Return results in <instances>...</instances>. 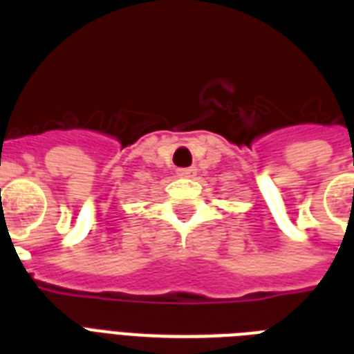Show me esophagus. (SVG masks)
<instances>
[{"label": "esophagus", "mask_w": 354, "mask_h": 354, "mask_svg": "<svg viewBox=\"0 0 354 354\" xmlns=\"http://www.w3.org/2000/svg\"><path fill=\"white\" fill-rule=\"evenodd\" d=\"M176 174L180 178H193L196 174V169L194 167H185V169H178Z\"/></svg>", "instance_id": "34e87169"}]
</instances>
